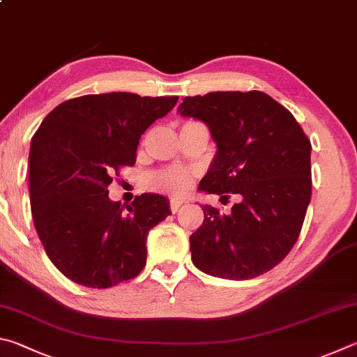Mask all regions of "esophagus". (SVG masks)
Here are the masks:
<instances>
[{
	"instance_id": "obj_1",
	"label": "esophagus",
	"mask_w": 357,
	"mask_h": 357,
	"mask_svg": "<svg viewBox=\"0 0 357 357\" xmlns=\"http://www.w3.org/2000/svg\"><path fill=\"white\" fill-rule=\"evenodd\" d=\"M183 205L182 199H171V211L172 213H177L178 208Z\"/></svg>"
}]
</instances>
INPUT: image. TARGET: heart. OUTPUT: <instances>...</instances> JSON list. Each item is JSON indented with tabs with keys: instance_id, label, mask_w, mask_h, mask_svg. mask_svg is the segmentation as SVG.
Here are the masks:
<instances>
[{
	"instance_id": "b5f03b06",
	"label": "heart",
	"mask_w": 357,
	"mask_h": 357,
	"mask_svg": "<svg viewBox=\"0 0 357 357\" xmlns=\"http://www.w3.org/2000/svg\"><path fill=\"white\" fill-rule=\"evenodd\" d=\"M155 185L160 190L169 192V195L180 196L190 188L191 185V174L185 169H167V171L158 174L155 177Z\"/></svg>"
}]
</instances>
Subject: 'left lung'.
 <instances>
[{"label": "left lung", "instance_id": "8db88e82", "mask_svg": "<svg viewBox=\"0 0 357 357\" xmlns=\"http://www.w3.org/2000/svg\"><path fill=\"white\" fill-rule=\"evenodd\" d=\"M177 112L207 125L218 147L199 191L240 197L229 215L202 205V226L190 236L192 264L230 280L270 271L295 246L309 207V137L260 91L186 97Z\"/></svg>", "mask_w": 357, "mask_h": 357}]
</instances>
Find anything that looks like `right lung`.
I'll return each instance as SVG.
<instances>
[{
  "label": "right lung",
  "mask_w": 357,
  "mask_h": 357,
  "mask_svg": "<svg viewBox=\"0 0 357 357\" xmlns=\"http://www.w3.org/2000/svg\"><path fill=\"white\" fill-rule=\"evenodd\" d=\"M177 100L130 92L72 98L33 136V221L50 260L73 282L109 289L146 266L149 230L171 215L169 201L144 192L125 210L108 197V185L135 165L141 135Z\"/></svg>",
  "instance_id": "right-lung-1"
}]
</instances>
